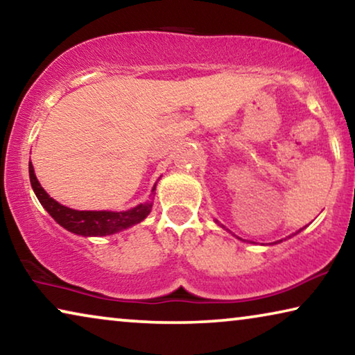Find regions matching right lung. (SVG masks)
I'll use <instances>...</instances> for the list:
<instances>
[{
	"label": "right lung",
	"mask_w": 355,
	"mask_h": 355,
	"mask_svg": "<svg viewBox=\"0 0 355 355\" xmlns=\"http://www.w3.org/2000/svg\"><path fill=\"white\" fill-rule=\"evenodd\" d=\"M28 171H30V182L33 191H35L36 198L41 202L42 207L49 211L60 226L74 232L77 235H83V237H103V235L115 234L118 230H123L126 227H131L134 224L142 221L147 218L151 210V204H140L136 208L128 211H78L67 208L64 205L58 204L44 191V188L39 184L37 178L35 175V168L30 161L28 164ZM155 191V189H153Z\"/></svg>",
	"instance_id": "obj_1"
}]
</instances>
